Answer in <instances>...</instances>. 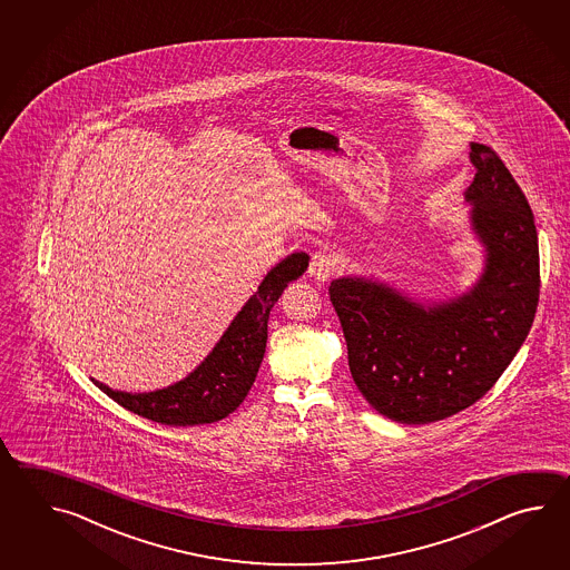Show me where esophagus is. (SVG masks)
Masks as SVG:
<instances>
[{
  "label": "esophagus",
  "instance_id": "34e87169",
  "mask_svg": "<svg viewBox=\"0 0 570 570\" xmlns=\"http://www.w3.org/2000/svg\"><path fill=\"white\" fill-rule=\"evenodd\" d=\"M334 268H336V263H334L332 256L326 255V253H315V255L312 256V263H309L307 273H309V277H314V279L327 281L334 275Z\"/></svg>",
  "mask_w": 570,
  "mask_h": 570
}]
</instances>
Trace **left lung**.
<instances>
[{"mask_svg":"<svg viewBox=\"0 0 570 570\" xmlns=\"http://www.w3.org/2000/svg\"><path fill=\"white\" fill-rule=\"evenodd\" d=\"M464 191L484 248L483 275L450 302H413L364 277L330 283L352 379L376 412L430 424L481 400L523 344L540 297L532 207L493 148L471 142Z\"/></svg>","mask_w":570,"mask_h":570,"instance_id":"1","label":"left lung"}]
</instances>
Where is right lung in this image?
<instances>
[{"label": "right lung", "mask_w": 570, "mask_h": 570, "mask_svg": "<svg viewBox=\"0 0 570 570\" xmlns=\"http://www.w3.org/2000/svg\"><path fill=\"white\" fill-rule=\"evenodd\" d=\"M309 265L305 253H293L271 268L255 295L244 303L214 351L194 373L169 387L150 393L114 391L91 379L108 397L128 412L165 425L214 424L230 415L255 383L267 348L268 314L291 281Z\"/></svg>", "instance_id": "1"}]
</instances>
